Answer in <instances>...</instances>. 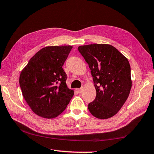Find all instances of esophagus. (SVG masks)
<instances>
[{
    "mask_svg": "<svg viewBox=\"0 0 154 154\" xmlns=\"http://www.w3.org/2000/svg\"><path fill=\"white\" fill-rule=\"evenodd\" d=\"M83 88H77V92H79V93H81V92H83Z\"/></svg>",
    "mask_w": 154,
    "mask_h": 154,
    "instance_id": "esophagus-1",
    "label": "esophagus"
}]
</instances>
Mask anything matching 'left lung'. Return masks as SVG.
Masks as SVG:
<instances>
[{"mask_svg":"<svg viewBox=\"0 0 154 154\" xmlns=\"http://www.w3.org/2000/svg\"><path fill=\"white\" fill-rule=\"evenodd\" d=\"M88 64L93 77L96 96L88 109L101 119L115 116L129 95L132 81L129 62L110 45L92 44L78 47Z\"/></svg>","mask_w":154,"mask_h":154,"instance_id":"obj_1","label":"left lung"}]
</instances>
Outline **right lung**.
<instances>
[{
  "label": "right lung",
  "mask_w": 154,
  "mask_h": 154,
  "mask_svg": "<svg viewBox=\"0 0 154 154\" xmlns=\"http://www.w3.org/2000/svg\"><path fill=\"white\" fill-rule=\"evenodd\" d=\"M72 48L46 46L35 54L21 71V92L37 116L46 119L58 116L73 97L74 91L67 87V75L62 68Z\"/></svg>",
  "instance_id": "add662e5"
}]
</instances>
